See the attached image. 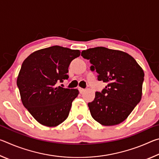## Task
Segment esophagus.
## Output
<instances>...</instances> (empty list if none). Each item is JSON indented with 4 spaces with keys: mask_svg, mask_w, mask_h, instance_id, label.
Masks as SVG:
<instances>
[{
    "mask_svg": "<svg viewBox=\"0 0 159 159\" xmlns=\"http://www.w3.org/2000/svg\"><path fill=\"white\" fill-rule=\"evenodd\" d=\"M79 92L80 93H83V92H85V89H83V88H79Z\"/></svg>",
    "mask_w": 159,
    "mask_h": 159,
    "instance_id": "34e87169",
    "label": "esophagus"
}]
</instances>
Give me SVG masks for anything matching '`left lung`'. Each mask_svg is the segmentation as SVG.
Segmentation results:
<instances>
[{
  "mask_svg": "<svg viewBox=\"0 0 159 159\" xmlns=\"http://www.w3.org/2000/svg\"><path fill=\"white\" fill-rule=\"evenodd\" d=\"M81 56L90 60L98 80L107 84L88 103L92 117L106 126L124 121L141 100L144 76L141 66L128 53L104 47L83 50Z\"/></svg>",
  "mask_w": 159,
  "mask_h": 159,
  "instance_id": "8db88e82",
  "label": "left lung"
}]
</instances>
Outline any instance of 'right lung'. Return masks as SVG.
<instances>
[{
    "label": "right lung",
    "instance_id": "obj_1",
    "mask_svg": "<svg viewBox=\"0 0 159 159\" xmlns=\"http://www.w3.org/2000/svg\"><path fill=\"white\" fill-rule=\"evenodd\" d=\"M80 55L79 50L54 45L35 51L23 61L17 80L21 99L41 124L55 127L68 117L79 90L57 83L69 79V64Z\"/></svg>",
    "mask_w": 159,
    "mask_h": 159
}]
</instances>
